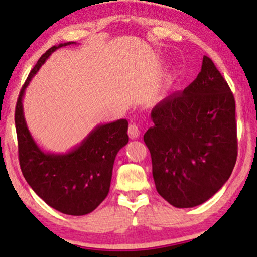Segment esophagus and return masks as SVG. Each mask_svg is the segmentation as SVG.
Instances as JSON below:
<instances>
[{"mask_svg":"<svg viewBox=\"0 0 257 257\" xmlns=\"http://www.w3.org/2000/svg\"><path fill=\"white\" fill-rule=\"evenodd\" d=\"M128 133H129V136L132 137V139H137V137H139L140 134H141L140 125L135 123V122H132V123H130V125H129Z\"/></svg>","mask_w":257,"mask_h":257,"instance_id":"obj_1","label":"esophagus"}]
</instances>
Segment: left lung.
I'll return each mask as SVG.
<instances>
[{
    "mask_svg": "<svg viewBox=\"0 0 257 257\" xmlns=\"http://www.w3.org/2000/svg\"><path fill=\"white\" fill-rule=\"evenodd\" d=\"M144 134L156 189L175 208H194L231 177L238 156L235 100L212 60L203 56L196 79L151 110Z\"/></svg>",
    "mask_w": 257,
    "mask_h": 257,
    "instance_id": "left-lung-1",
    "label": "left lung"
}]
</instances>
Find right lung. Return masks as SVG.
<instances>
[{"label": "right lung", "instance_id": "1", "mask_svg": "<svg viewBox=\"0 0 257 257\" xmlns=\"http://www.w3.org/2000/svg\"><path fill=\"white\" fill-rule=\"evenodd\" d=\"M74 41L53 46L38 60L19 92L15 110L18 157L26 182L41 200L57 211L83 216L93 211L108 195L114 160L128 143L125 118L99 124L67 153L45 152L31 135L23 110L26 87L53 52Z\"/></svg>", "mask_w": 257, "mask_h": 257}]
</instances>
